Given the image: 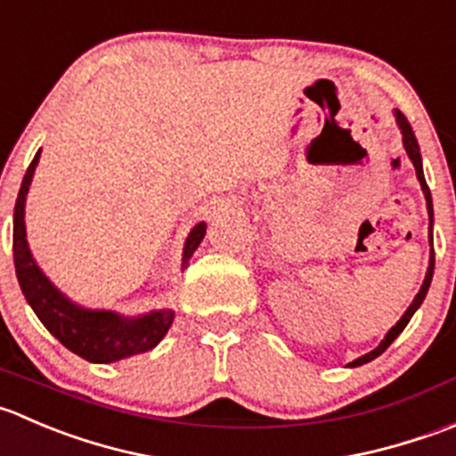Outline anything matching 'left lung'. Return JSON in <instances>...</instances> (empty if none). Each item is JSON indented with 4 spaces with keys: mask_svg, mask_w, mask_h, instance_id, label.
I'll return each instance as SVG.
<instances>
[{
    "mask_svg": "<svg viewBox=\"0 0 456 456\" xmlns=\"http://www.w3.org/2000/svg\"><path fill=\"white\" fill-rule=\"evenodd\" d=\"M395 115H396V124H399L401 133H403V146H405V152H408V157H410V159H412L414 170H417V179H419V183H421V188H423V195H426L428 215H430V243H432V197H430V188H428V183H426V177H423V168H421V152H419V143H417V137H414V133H412V126L408 124V119H405V117H403V112L395 110ZM432 273H435V248H432V250H430V265H428V273H426V279H423L421 290L417 292V297H414V301H412V304H410V308L405 310V313H403V317H401L399 322H396V326L392 328L390 332H387L386 339H383L381 344L377 346L375 350H372V353H368V354H363V357L354 359V362H353V363H348V366H353V368H354V366H363V363L372 362V359L379 357L381 353H386L387 346H390L392 341H395L396 337H399L401 332H403V328L408 326V322H410V319H412V314L417 313V308H419V305L423 304V299H426L428 288H430V281H432Z\"/></svg>",
    "mask_w": 456,
    "mask_h": 456,
    "instance_id": "1",
    "label": "left lung"
}]
</instances>
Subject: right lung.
<instances>
[{
    "label": "right lung",
    "instance_id": "add662e5",
    "mask_svg": "<svg viewBox=\"0 0 456 456\" xmlns=\"http://www.w3.org/2000/svg\"><path fill=\"white\" fill-rule=\"evenodd\" d=\"M39 155H42V151H37L28 170H26L20 195H17L15 219H12V256H15V273L26 301L35 310L39 322L48 328V332L55 335L70 353L79 354L86 362L112 363L133 357V354L148 353L168 332L175 317L173 310H157V313L143 314L137 319H126L121 314L110 313V310H84L70 304L35 264L28 250V241H26L24 204ZM204 234V222L191 230L186 246H183V268L201 243Z\"/></svg>",
    "mask_w": 456,
    "mask_h": 456
}]
</instances>
